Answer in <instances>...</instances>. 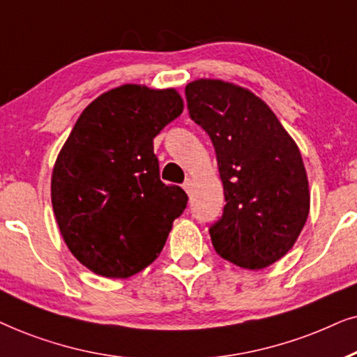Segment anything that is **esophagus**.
<instances>
[{
    "mask_svg": "<svg viewBox=\"0 0 357 357\" xmlns=\"http://www.w3.org/2000/svg\"><path fill=\"white\" fill-rule=\"evenodd\" d=\"M183 188H184V191H186L188 194H191L192 192V181H191V179H188V181L183 184Z\"/></svg>",
    "mask_w": 357,
    "mask_h": 357,
    "instance_id": "1",
    "label": "esophagus"
}]
</instances>
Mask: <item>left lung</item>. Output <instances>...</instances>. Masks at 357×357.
<instances>
[{
    "label": "left lung",
    "mask_w": 357,
    "mask_h": 357,
    "mask_svg": "<svg viewBox=\"0 0 357 357\" xmlns=\"http://www.w3.org/2000/svg\"><path fill=\"white\" fill-rule=\"evenodd\" d=\"M186 98L215 149L227 201L208 230L213 248L243 269L268 268L292 250L310 212L301 150L250 89L201 78L188 83Z\"/></svg>",
    "instance_id": "8db88e82"
}]
</instances>
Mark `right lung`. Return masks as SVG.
<instances>
[{"mask_svg": "<svg viewBox=\"0 0 357 357\" xmlns=\"http://www.w3.org/2000/svg\"><path fill=\"white\" fill-rule=\"evenodd\" d=\"M174 88L122 84L82 112L52 171V207L71 255L94 274L127 279L158 258L186 208L160 181L153 139L181 116Z\"/></svg>", "mask_w": 357, "mask_h": 357, "instance_id": "1", "label": "right lung"}]
</instances>
